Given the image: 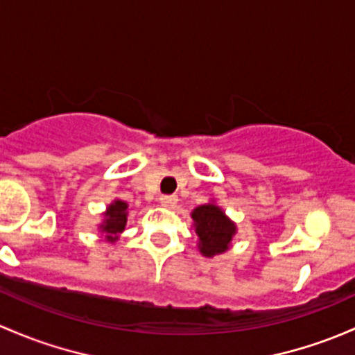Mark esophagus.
Masks as SVG:
<instances>
[{
	"label": "esophagus",
	"mask_w": 355,
	"mask_h": 355,
	"mask_svg": "<svg viewBox=\"0 0 355 355\" xmlns=\"http://www.w3.org/2000/svg\"><path fill=\"white\" fill-rule=\"evenodd\" d=\"M159 202H162V206H165V207H175L178 202V197L177 196H162L159 197Z\"/></svg>",
	"instance_id": "esophagus-1"
}]
</instances>
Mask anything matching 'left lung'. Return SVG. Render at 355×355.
Returning a JSON list of instances; mask_svg holds the SVG:
<instances>
[{
    "label": "left lung",
    "instance_id": "obj_1",
    "mask_svg": "<svg viewBox=\"0 0 355 355\" xmlns=\"http://www.w3.org/2000/svg\"><path fill=\"white\" fill-rule=\"evenodd\" d=\"M193 227L199 236V250L204 257H214L230 248L236 234V225L225 214L221 207L212 204L196 207L192 211Z\"/></svg>",
    "mask_w": 355,
    "mask_h": 355
}]
</instances>
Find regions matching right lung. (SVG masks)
I'll use <instances>...</instances> for the list:
<instances>
[{"instance_id":"right-lung-1","label":"right lung","mask_w":355,"mask_h":355,"mask_svg":"<svg viewBox=\"0 0 355 355\" xmlns=\"http://www.w3.org/2000/svg\"><path fill=\"white\" fill-rule=\"evenodd\" d=\"M128 223V204L124 200H114L107 211L103 212V223L100 225V231L105 233V240L114 243L119 234L124 231Z\"/></svg>"}]
</instances>
